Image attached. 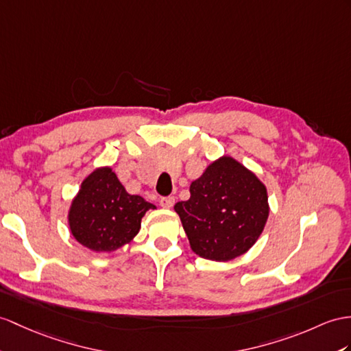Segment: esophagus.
I'll return each mask as SVG.
<instances>
[{"label": "esophagus", "instance_id": "34e87169", "mask_svg": "<svg viewBox=\"0 0 351 351\" xmlns=\"http://www.w3.org/2000/svg\"><path fill=\"white\" fill-rule=\"evenodd\" d=\"M174 202H176V198L174 196H167V198H162L160 199V205L164 208H171L174 205Z\"/></svg>", "mask_w": 351, "mask_h": 351}]
</instances>
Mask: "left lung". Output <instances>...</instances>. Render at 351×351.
Instances as JSON below:
<instances>
[{"label":"left lung","instance_id":"1","mask_svg":"<svg viewBox=\"0 0 351 351\" xmlns=\"http://www.w3.org/2000/svg\"><path fill=\"white\" fill-rule=\"evenodd\" d=\"M189 192L174 210L195 254L228 262L258 241L269 216L268 192L241 162L228 155L213 160Z\"/></svg>","mask_w":351,"mask_h":351}]
</instances>
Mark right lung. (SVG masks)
Returning <instances> with one entry per match:
<instances>
[{
	"label": "right lung",
	"mask_w": 351,
	"mask_h": 351,
	"mask_svg": "<svg viewBox=\"0 0 351 351\" xmlns=\"http://www.w3.org/2000/svg\"><path fill=\"white\" fill-rule=\"evenodd\" d=\"M140 195L128 193L111 167L84 177L68 210L74 240L95 253H110L130 244L140 232L141 219L155 210Z\"/></svg>",
	"instance_id": "add662e5"
}]
</instances>
